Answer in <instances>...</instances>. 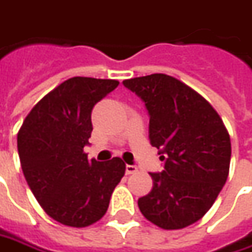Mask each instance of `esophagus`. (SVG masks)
Segmentation results:
<instances>
[{"instance_id": "obj_1", "label": "esophagus", "mask_w": 252, "mask_h": 252, "mask_svg": "<svg viewBox=\"0 0 252 252\" xmlns=\"http://www.w3.org/2000/svg\"><path fill=\"white\" fill-rule=\"evenodd\" d=\"M135 172H138V168L135 165H126V175H132V173H135Z\"/></svg>"}]
</instances>
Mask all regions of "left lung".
<instances>
[{
  "mask_svg": "<svg viewBox=\"0 0 252 252\" xmlns=\"http://www.w3.org/2000/svg\"><path fill=\"white\" fill-rule=\"evenodd\" d=\"M123 84L144 101L149 141L163 160L162 172L149 173L152 190L138 199L141 213L165 230L196 223L213 206L228 176L231 142L220 115L200 94L168 74Z\"/></svg>",
  "mask_w": 252,
  "mask_h": 252,
  "instance_id": "8db88e82",
  "label": "left lung"
}]
</instances>
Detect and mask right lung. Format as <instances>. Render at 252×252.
Masks as SVG:
<instances>
[{
	"instance_id": "obj_1",
	"label": "right lung",
	"mask_w": 252,
	"mask_h": 252,
	"mask_svg": "<svg viewBox=\"0 0 252 252\" xmlns=\"http://www.w3.org/2000/svg\"><path fill=\"white\" fill-rule=\"evenodd\" d=\"M120 83L71 77L48 93L18 132V154L29 189L53 220L86 227L107 212L126 173L120 158L89 160L83 148L92 137L94 105Z\"/></svg>"
}]
</instances>
